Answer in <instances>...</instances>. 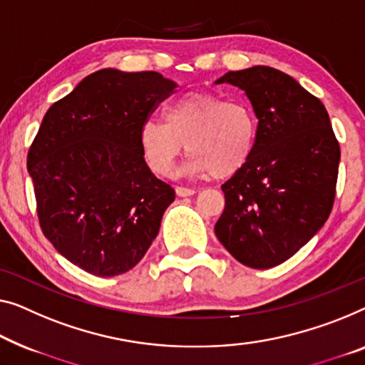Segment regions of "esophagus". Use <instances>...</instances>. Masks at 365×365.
I'll list each match as a JSON object with an SVG mask.
<instances>
[{
	"label": "esophagus",
	"instance_id": "34e87169",
	"mask_svg": "<svg viewBox=\"0 0 365 365\" xmlns=\"http://www.w3.org/2000/svg\"><path fill=\"white\" fill-rule=\"evenodd\" d=\"M175 192H177V197H192V195L197 193L193 188H187V187H177Z\"/></svg>",
	"mask_w": 365,
	"mask_h": 365
}]
</instances>
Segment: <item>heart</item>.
Returning a JSON list of instances; mask_svg holds the SVG:
<instances>
[{"mask_svg":"<svg viewBox=\"0 0 365 365\" xmlns=\"http://www.w3.org/2000/svg\"><path fill=\"white\" fill-rule=\"evenodd\" d=\"M255 139L257 119L246 103L203 91L177 98L164 123L148 119L139 129L140 150L157 175H168L185 148L190 173L230 178L251 159Z\"/></svg>","mask_w":365,"mask_h":365,"instance_id":"b5f03b06","label":"heart"}]
</instances>
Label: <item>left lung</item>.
<instances>
[{
    "label": "left lung",
    "mask_w": 365,
    "mask_h": 365,
    "mask_svg": "<svg viewBox=\"0 0 365 365\" xmlns=\"http://www.w3.org/2000/svg\"><path fill=\"white\" fill-rule=\"evenodd\" d=\"M215 83L241 88L259 119L251 159L221 185L226 203L216 237L247 267H275L328 220L339 143L323 103L280 70L255 65L227 72Z\"/></svg>",
    "instance_id": "1"
}]
</instances>
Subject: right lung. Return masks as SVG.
I'll list each match as a JSON object with an SVG mask.
<instances>
[{"label":"right lung","mask_w":365,"mask_h":365,"mask_svg":"<svg viewBox=\"0 0 365 365\" xmlns=\"http://www.w3.org/2000/svg\"><path fill=\"white\" fill-rule=\"evenodd\" d=\"M175 86L157 72L103 68L42 119L27 154L41 230L88 274L114 277L133 269L175 200L139 145L143 123Z\"/></svg>","instance_id":"obj_1"}]
</instances>
